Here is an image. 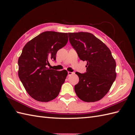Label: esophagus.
<instances>
[{"instance_id":"1","label":"esophagus","mask_w":135,"mask_h":135,"mask_svg":"<svg viewBox=\"0 0 135 135\" xmlns=\"http://www.w3.org/2000/svg\"><path fill=\"white\" fill-rule=\"evenodd\" d=\"M68 75L69 76V75H72V74H74V73H73V72H70V71H68Z\"/></svg>"}]
</instances>
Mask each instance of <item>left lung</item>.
Segmentation results:
<instances>
[{"label":"left lung","instance_id":"obj_1","mask_svg":"<svg viewBox=\"0 0 135 135\" xmlns=\"http://www.w3.org/2000/svg\"><path fill=\"white\" fill-rule=\"evenodd\" d=\"M69 39L79 59L87 61L84 74L79 76L75 92L80 100L95 102L107 94L115 80L116 62L109 48L92 34L87 32H69Z\"/></svg>","mask_w":135,"mask_h":135}]
</instances>
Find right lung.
<instances>
[{
  "instance_id": "1",
  "label": "right lung",
  "mask_w": 135,
  "mask_h": 135,
  "mask_svg": "<svg viewBox=\"0 0 135 135\" xmlns=\"http://www.w3.org/2000/svg\"><path fill=\"white\" fill-rule=\"evenodd\" d=\"M68 41V33L45 31L24 46L18 60L19 78L32 98L48 102L59 95L68 75L66 70L57 71L47 68L50 60Z\"/></svg>"
}]
</instances>
